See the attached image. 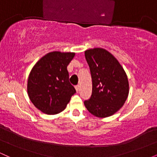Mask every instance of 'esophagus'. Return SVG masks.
<instances>
[{
  "label": "esophagus",
  "mask_w": 157,
  "mask_h": 157,
  "mask_svg": "<svg viewBox=\"0 0 157 157\" xmlns=\"http://www.w3.org/2000/svg\"><path fill=\"white\" fill-rule=\"evenodd\" d=\"M75 89H76V91L77 93L79 92V91H80V86H75Z\"/></svg>",
  "instance_id": "1"
}]
</instances>
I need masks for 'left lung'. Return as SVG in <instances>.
I'll return each instance as SVG.
<instances>
[{
    "label": "left lung",
    "instance_id": "8db88e82",
    "mask_svg": "<svg viewBox=\"0 0 157 157\" xmlns=\"http://www.w3.org/2000/svg\"><path fill=\"white\" fill-rule=\"evenodd\" d=\"M92 79V94L84 102L94 116L105 118L117 113L127 100L129 83L127 75L116 57L102 48L85 51Z\"/></svg>",
    "mask_w": 157,
    "mask_h": 157
}]
</instances>
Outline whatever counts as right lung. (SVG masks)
<instances>
[{"label": "right lung", "mask_w": 157, "mask_h": 157, "mask_svg": "<svg viewBox=\"0 0 157 157\" xmlns=\"http://www.w3.org/2000/svg\"><path fill=\"white\" fill-rule=\"evenodd\" d=\"M75 56V52H48L32 67L27 81V92L33 105L43 113H60L76 92L68 80L67 70Z\"/></svg>", "instance_id": "right-lung-1"}]
</instances>
